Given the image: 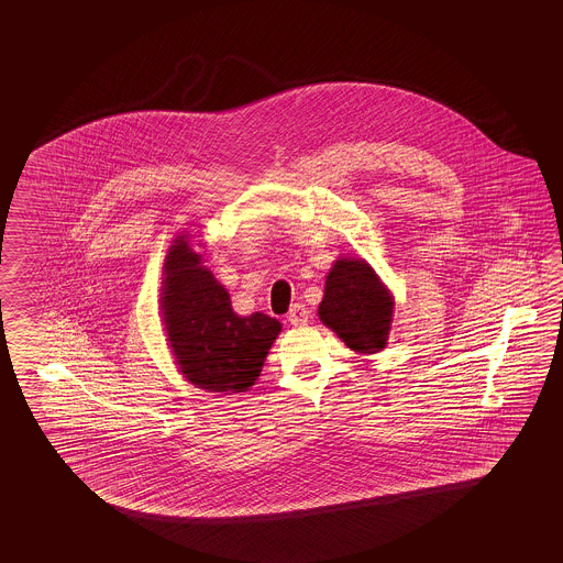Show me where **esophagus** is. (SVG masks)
Instances as JSON below:
<instances>
[{
    "mask_svg": "<svg viewBox=\"0 0 563 563\" xmlns=\"http://www.w3.org/2000/svg\"><path fill=\"white\" fill-rule=\"evenodd\" d=\"M287 320H289L290 325H303L307 320H309V311H307L306 306H292L289 309V313H287Z\"/></svg>",
    "mask_w": 563,
    "mask_h": 563,
    "instance_id": "1",
    "label": "esophagus"
}]
</instances>
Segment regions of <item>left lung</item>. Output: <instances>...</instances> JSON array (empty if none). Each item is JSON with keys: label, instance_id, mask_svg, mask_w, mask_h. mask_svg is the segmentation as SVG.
I'll use <instances>...</instances> for the list:
<instances>
[{"label": "left lung", "instance_id": "left-lung-1", "mask_svg": "<svg viewBox=\"0 0 563 563\" xmlns=\"http://www.w3.org/2000/svg\"><path fill=\"white\" fill-rule=\"evenodd\" d=\"M394 299L374 268L361 257H341L325 276L318 307L328 325L349 349L372 355L386 346L393 325Z\"/></svg>", "mask_w": 563, "mask_h": 563}]
</instances>
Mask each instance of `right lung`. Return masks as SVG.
<instances>
[{"instance_id":"obj_1","label":"right lung","mask_w":563,"mask_h":563,"mask_svg":"<svg viewBox=\"0 0 563 563\" xmlns=\"http://www.w3.org/2000/svg\"><path fill=\"white\" fill-rule=\"evenodd\" d=\"M163 276V324L179 372L208 393H247L280 334V322L260 311L238 316L188 235L173 239Z\"/></svg>"}]
</instances>
